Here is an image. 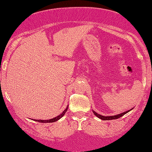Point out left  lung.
Listing matches in <instances>:
<instances>
[{
  "label": "left lung",
  "instance_id": "left-lung-1",
  "mask_svg": "<svg viewBox=\"0 0 152 152\" xmlns=\"http://www.w3.org/2000/svg\"><path fill=\"white\" fill-rule=\"evenodd\" d=\"M131 110H132V109H130V110H129V111H127L124 112V113H120V114H118V115H112V116H104V115H100V114H98V113H96V112L94 111H93V113H94L95 115L97 116V117H98V118H99V119L103 120H115V119H118V118H120V117H122V116H123V115H124V114H126V113H128V112H129V111H131Z\"/></svg>",
  "mask_w": 152,
  "mask_h": 152
}]
</instances>
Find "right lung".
Instances as JSON below:
<instances>
[{"label":"right lung","mask_w":152,"mask_h":152,"mask_svg":"<svg viewBox=\"0 0 152 152\" xmlns=\"http://www.w3.org/2000/svg\"><path fill=\"white\" fill-rule=\"evenodd\" d=\"M68 107V106H67V107H66V109L63 111V113H61V114H60V115H59L58 116H57V117H55V118H52V119H50V120H36L37 122H41V123H48V122H56V121H57V120H59L60 118H61L62 117H63V116L64 115V114L66 113V112L67 111Z\"/></svg>","instance_id":"add662e5"}]
</instances>
